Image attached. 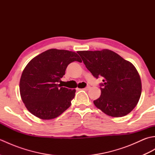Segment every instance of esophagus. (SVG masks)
Returning <instances> with one entry per match:
<instances>
[{
  "instance_id": "34e87169",
  "label": "esophagus",
  "mask_w": 155,
  "mask_h": 155,
  "mask_svg": "<svg viewBox=\"0 0 155 155\" xmlns=\"http://www.w3.org/2000/svg\"><path fill=\"white\" fill-rule=\"evenodd\" d=\"M90 88V86H87V87H85L84 88H83V90H88Z\"/></svg>"
}]
</instances>
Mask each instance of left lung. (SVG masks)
<instances>
[{
    "instance_id": "1",
    "label": "left lung",
    "mask_w": 155,
    "mask_h": 155,
    "mask_svg": "<svg viewBox=\"0 0 155 155\" xmlns=\"http://www.w3.org/2000/svg\"><path fill=\"white\" fill-rule=\"evenodd\" d=\"M77 53L94 77L103 78L101 96L93 101L95 106L113 117L130 113L137 106L142 91L140 77L135 67L108 49Z\"/></svg>"
}]
</instances>
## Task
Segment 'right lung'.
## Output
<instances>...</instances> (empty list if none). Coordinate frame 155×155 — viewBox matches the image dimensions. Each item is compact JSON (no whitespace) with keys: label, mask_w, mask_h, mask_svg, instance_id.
<instances>
[{"label":"right lung","mask_w":155,"mask_h":155,"mask_svg":"<svg viewBox=\"0 0 155 155\" xmlns=\"http://www.w3.org/2000/svg\"><path fill=\"white\" fill-rule=\"evenodd\" d=\"M82 62L76 52L51 48L33 58L20 80V93L26 108L41 119L50 120L70 107L76 90L62 87L61 78L72 62Z\"/></svg>","instance_id":"1"}]
</instances>
